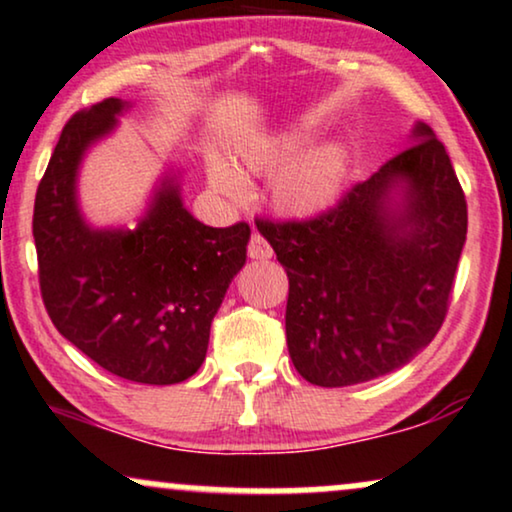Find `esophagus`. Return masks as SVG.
<instances>
[{"instance_id": "34e87169", "label": "esophagus", "mask_w": 512, "mask_h": 512, "mask_svg": "<svg viewBox=\"0 0 512 512\" xmlns=\"http://www.w3.org/2000/svg\"><path fill=\"white\" fill-rule=\"evenodd\" d=\"M246 254H249L251 258H256V261H266V258L273 256V246L266 242V237L254 232L249 239V246H246Z\"/></svg>"}]
</instances>
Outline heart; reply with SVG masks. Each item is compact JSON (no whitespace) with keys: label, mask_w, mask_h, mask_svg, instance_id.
Returning <instances> with one entry per match:
<instances>
[{"label":"heart","mask_w":512,"mask_h":512,"mask_svg":"<svg viewBox=\"0 0 512 512\" xmlns=\"http://www.w3.org/2000/svg\"><path fill=\"white\" fill-rule=\"evenodd\" d=\"M306 137L301 132L266 137L242 149L239 159L251 173H270L277 170L270 185L275 206L289 216H315L334 206L342 194L346 175H349V154L342 144H323L306 149ZM211 182L225 194H242L244 180L235 168L225 161L211 163Z\"/></svg>","instance_id":"obj_1"}]
</instances>
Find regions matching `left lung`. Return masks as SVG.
Segmentation results:
<instances>
[{"label": "left lung", "instance_id": "8db88e82", "mask_svg": "<svg viewBox=\"0 0 512 512\" xmlns=\"http://www.w3.org/2000/svg\"><path fill=\"white\" fill-rule=\"evenodd\" d=\"M413 142L315 218H256L289 277V356L318 387L401 368L449 311L468 204L432 128Z\"/></svg>", "mask_w": 512, "mask_h": 512}]
</instances>
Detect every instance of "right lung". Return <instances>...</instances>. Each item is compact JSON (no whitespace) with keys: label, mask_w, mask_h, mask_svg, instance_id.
I'll list each match as a JSON object with an SVG mask.
<instances>
[{"label":"right lung","mask_w":512,"mask_h":512,"mask_svg":"<svg viewBox=\"0 0 512 512\" xmlns=\"http://www.w3.org/2000/svg\"><path fill=\"white\" fill-rule=\"evenodd\" d=\"M125 106L109 97L61 130L35 194L40 292L56 330L111 375L178 384L204 363L213 315L244 266L251 230L199 223L170 175L137 227L87 225L75 194L80 161Z\"/></svg>","instance_id":"right-lung-1"}]
</instances>
